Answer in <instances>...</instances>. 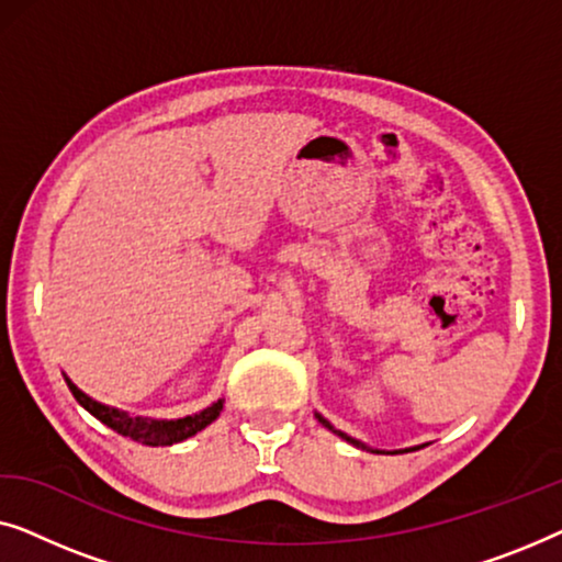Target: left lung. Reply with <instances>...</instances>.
I'll return each mask as SVG.
<instances>
[{
    "label": "left lung",
    "instance_id": "obj_1",
    "mask_svg": "<svg viewBox=\"0 0 562 562\" xmlns=\"http://www.w3.org/2000/svg\"><path fill=\"white\" fill-rule=\"evenodd\" d=\"M317 419L322 422V425H325V427H329V429H333V432H337V429L333 427V425H329V422L325 419V417H319V414H317ZM337 435H340V437H345V440H348V442H352V445H360V442H356V440H352V437H348V435H342V432H337Z\"/></svg>",
    "mask_w": 562,
    "mask_h": 562
}]
</instances>
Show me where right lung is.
I'll list each match as a JSON object with an SVG mask.
<instances>
[{"mask_svg":"<svg viewBox=\"0 0 562 562\" xmlns=\"http://www.w3.org/2000/svg\"><path fill=\"white\" fill-rule=\"evenodd\" d=\"M66 383H68V389H71L76 402H79L89 414H94V417L102 422V425L114 429V432L122 435V437H130V440L150 445V448L187 440V437L196 435L199 429L212 425V422L217 419L220 412H222V402H217V404L206 406L204 412L194 414V417H183V419H173V422H156V419H140V417L133 419V417H127V414H122L117 409H110V406H104V404L94 402V398H89L87 394H83V391L76 389L68 379H66Z\"/></svg>","mask_w":562,"mask_h":562,"instance_id":"1","label":"right lung"}]
</instances>
